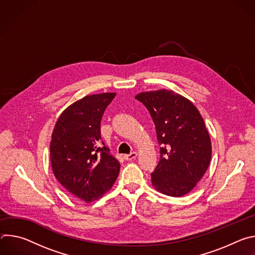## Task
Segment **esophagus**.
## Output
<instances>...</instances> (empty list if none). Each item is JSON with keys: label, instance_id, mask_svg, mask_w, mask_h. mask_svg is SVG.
Masks as SVG:
<instances>
[{"label": "esophagus", "instance_id": "obj_1", "mask_svg": "<svg viewBox=\"0 0 255 255\" xmlns=\"http://www.w3.org/2000/svg\"><path fill=\"white\" fill-rule=\"evenodd\" d=\"M136 156H137V152H131L130 154H125L124 155V158L126 159V160H133V159H135L136 158Z\"/></svg>", "mask_w": 255, "mask_h": 255}]
</instances>
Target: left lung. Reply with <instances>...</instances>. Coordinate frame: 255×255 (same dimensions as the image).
I'll use <instances>...</instances> for the list:
<instances>
[{
  "label": "left lung",
  "instance_id": "1",
  "mask_svg": "<svg viewBox=\"0 0 255 255\" xmlns=\"http://www.w3.org/2000/svg\"><path fill=\"white\" fill-rule=\"evenodd\" d=\"M135 99L144 104L155 124L160 161L151 173L153 188L170 197L190 193L204 176L212 144L196 106L173 91L142 92Z\"/></svg>",
  "mask_w": 255,
  "mask_h": 255
}]
</instances>
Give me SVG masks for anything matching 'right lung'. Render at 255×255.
Instances as JSON below:
<instances>
[{"label": "right lung", "instance_id": "right-lung-1", "mask_svg": "<svg viewBox=\"0 0 255 255\" xmlns=\"http://www.w3.org/2000/svg\"><path fill=\"white\" fill-rule=\"evenodd\" d=\"M116 93L89 95L68 106L51 135L50 162L54 176L72 196L87 203L102 198L115 184L120 162L100 146L101 120Z\"/></svg>", "mask_w": 255, "mask_h": 255}]
</instances>
